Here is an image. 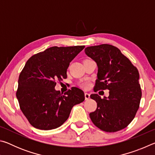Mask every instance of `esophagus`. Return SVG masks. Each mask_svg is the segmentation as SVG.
<instances>
[{
	"instance_id": "esophagus-1",
	"label": "esophagus",
	"mask_w": 155,
	"mask_h": 155,
	"mask_svg": "<svg viewBox=\"0 0 155 155\" xmlns=\"http://www.w3.org/2000/svg\"><path fill=\"white\" fill-rule=\"evenodd\" d=\"M85 100L86 101H87V100H89L90 98V94H88L87 92L85 93Z\"/></svg>"
}]
</instances>
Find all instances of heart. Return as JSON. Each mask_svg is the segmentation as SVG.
I'll return each instance as SVG.
<instances>
[{
    "label": "heart",
    "instance_id": "heart-1",
    "mask_svg": "<svg viewBox=\"0 0 155 155\" xmlns=\"http://www.w3.org/2000/svg\"><path fill=\"white\" fill-rule=\"evenodd\" d=\"M81 85L84 88H87L89 87V83L87 82V81H85V82H83L81 83Z\"/></svg>",
    "mask_w": 155,
    "mask_h": 155
}]
</instances>
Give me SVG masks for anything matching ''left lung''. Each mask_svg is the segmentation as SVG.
Masks as SVG:
<instances>
[{"instance_id": "obj_1", "label": "left lung", "mask_w": 155, "mask_h": 155, "mask_svg": "<svg viewBox=\"0 0 155 155\" xmlns=\"http://www.w3.org/2000/svg\"><path fill=\"white\" fill-rule=\"evenodd\" d=\"M85 52L96 63L97 80L94 91L109 90L102 98L97 94L90 98L97 103L95 111L90 114L91 121L106 132L122 130L135 116L141 98L137 68L120 50L109 44L89 46Z\"/></svg>"}]
</instances>
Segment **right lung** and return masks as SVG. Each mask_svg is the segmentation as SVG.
<instances>
[{
    "label": "right lung",
    "mask_w": 155,
    "mask_h": 155,
    "mask_svg": "<svg viewBox=\"0 0 155 155\" xmlns=\"http://www.w3.org/2000/svg\"><path fill=\"white\" fill-rule=\"evenodd\" d=\"M85 46H52L26 63L18 78L16 97L30 124L41 130L57 128L66 121L72 107L85 100L83 90L72 87L62 95L56 81L67 78V69Z\"/></svg>",
    "instance_id": "right-lung-1"
}]
</instances>
